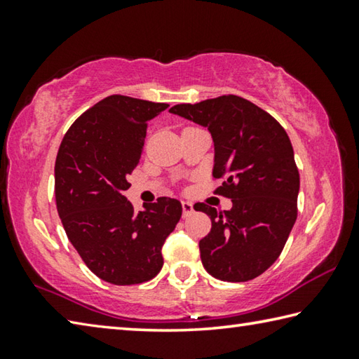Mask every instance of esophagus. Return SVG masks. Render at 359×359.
<instances>
[{
  "instance_id": "obj_1",
  "label": "esophagus",
  "mask_w": 359,
  "mask_h": 359,
  "mask_svg": "<svg viewBox=\"0 0 359 359\" xmlns=\"http://www.w3.org/2000/svg\"><path fill=\"white\" fill-rule=\"evenodd\" d=\"M182 212H184V218L190 217V215L193 214V212H194L193 204L188 203V201H182Z\"/></svg>"
}]
</instances>
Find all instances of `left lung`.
Instances as JSON below:
<instances>
[{
    "mask_svg": "<svg viewBox=\"0 0 359 359\" xmlns=\"http://www.w3.org/2000/svg\"><path fill=\"white\" fill-rule=\"evenodd\" d=\"M169 112L210 131L215 147V193L233 208L217 212L194 204L210 217L212 228L199 241L204 269L223 282L258 277L280 257L297 217L299 171L283 126L263 109L236 95L196 104H177Z\"/></svg>",
    "mask_w": 359,
    "mask_h": 359,
    "instance_id": "1",
    "label": "left lung"
}]
</instances>
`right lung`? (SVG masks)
Segmentation results:
<instances>
[{"mask_svg":"<svg viewBox=\"0 0 359 359\" xmlns=\"http://www.w3.org/2000/svg\"><path fill=\"white\" fill-rule=\"evenodd\" d=\"M166 102L112 95L85 111L60 144L55 199L66 236L88 269L114 285L151 280L163 267L161 247L182 215L172 198L136 212L123 196L139 165L149 120Z\"/></svg>","mask_w":359,"mask_h":359,"instance_id":"1","label":"right lung"}]
</instances>
